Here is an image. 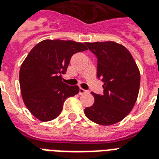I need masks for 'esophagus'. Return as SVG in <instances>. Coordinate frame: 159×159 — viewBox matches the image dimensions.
Here are the masks:
<instances>
[{
    "label": "esophagus",
    "instance_id": "esophagus-1",
    "mask_svg": "<svg viewBox=\"0 0 159 159\" xmlns=\"http://www.w3.org/2000/svg\"><path fill=\"white\" fill-rule=\"evenodd\" d=\"M89 93V91H87L85 89H82V88H80L79 89V93L80 94H83V93Z\"/></svg>",
    "mask_w": 159,
    "mask_h": 159
}]
</instances>
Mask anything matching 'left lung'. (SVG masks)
<instances>
[{
  "label": "left lung",
  "mask_w": 159,
  "mask_h": 159,
  "mask_svg": "<svg viewBox=\"0 0 159 159\" xmlns=\"http://www.w3.org/2000/svg\"><path fill=\"white\" fill-rule=\"evenodd\" d=\"M98 58V78L103 83V94L84 109L85 116L98 125L118 123L131 111L140 89L139 69L130 51L114 41L85 43Z\"/></svg>",
  "instance_id": "1"
}]
</instances>
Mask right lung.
Returning <instances> with one entry per match:
<instances>
[{"instance_id": "right-lung-1", "label": "right lung", "mask_w": 159, "mask_h": 159, "mask_svg": "<svg viewBox=\"0 0 159 159\" xmlns=\"http://www.w3.org/2000/svg\"><path fill=\"white\" fill-rule=\"evenodd\" d=\"M88 50L83 43L72 40L45 39L37 43L21 66L19 83L25 106L41 121L58 117L65 100L78 93V86L63 83L75 53Z\"/></svg>"}]
</instances>
